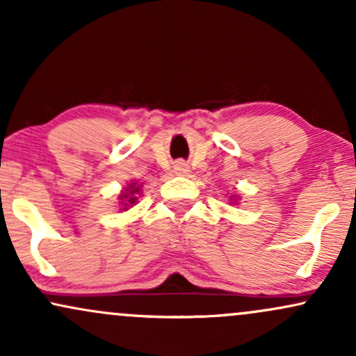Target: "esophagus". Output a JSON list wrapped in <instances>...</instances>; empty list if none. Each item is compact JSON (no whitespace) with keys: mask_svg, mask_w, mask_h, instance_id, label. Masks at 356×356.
<instances>
[{"mask_svg":"<svg viewBox=\"0 0 356 356\" xmlns=\"http://www.w3.org/2000/svg\"><path fill=\"white\" fill-rule=\"evenodd\" d=\"M174 172L177 175H187L189 174V165H187L186 162H177V164L174 165Z\"/></svg>","mask_w":356,"mask_h":356,"instance_id":"obj_1","label":"esophagus"}]
</instances>
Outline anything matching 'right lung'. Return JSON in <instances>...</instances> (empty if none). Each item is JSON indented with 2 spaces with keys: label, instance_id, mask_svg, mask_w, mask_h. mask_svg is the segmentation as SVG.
Masks as SVG:
<instances>
[{
  "label": "right lung",
  "instance_id": "add662e5",
  "mask_svg": "<svg viewBox=\"0 0 356 356\" xmlns=\"http://www.w3.org/2000/svg\"><path fill=\"white\" fill-rule=\"evenodd\" d=\"M138 192V187L136 186V184H130L129 186V189H125L124 192H122L120 195H118V199H120L122 201V204H132V202H136V197H134V195H136Z\"/></svg>",
  "mask_w": 356,
  "mask_h": 356
}]
</instances>
